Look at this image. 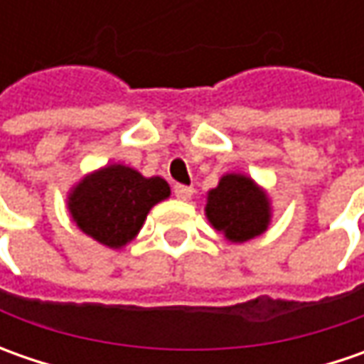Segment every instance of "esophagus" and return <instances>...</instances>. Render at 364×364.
Listing matches in <instances>:
<instances>
[{"label": "esophagus", "instance_id": "esophagus-1", "mask_svg": "<svg viewBox=\"0 0 364 364\" xmlns=\"http://www.w3.org/2000/svg\"><path fill=\"white\" fill-rule=\"evenodd\" d=\"M174 194L176 198H180V200H188V198H192V194H194V188L192 186H184V184H176Z\"/></svg>", "mask_w": 364, "mask_h": 364}]
</instances>
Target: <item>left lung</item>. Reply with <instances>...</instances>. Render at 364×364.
I'll list each match as a JSON object with an SVG mask.
<instances>
[{
	"instance_id": "obj_1",
	"label": "left lung",
	"mask_w": 364,
	"mask_h": 364,
	"mask_svg": "<svg viewBox=\"0 0 364 364\" xmlns=\"http://www.w3.org/2000/svg\"><path fill=\"white\" fill-rule=\"evenodd\" d=\"M206 218L231 243H245L267 231L272 204L265 190L243 174H227L208 192Z\"/></svg>"
}]
</instances>
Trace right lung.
<instances>
[{
	"label": "right lung",
	"instance_id": "add662e5",
	"mask_svg": "<svg viewBox=\"0 0 364 364\" xmlns=\"http://www.w3.org/2000/svg\"><path fill=\"white\" fill-rule=\"evenodd\" d=\"M170 196L168 182L146 178L123 164H111L85 176L68 194V210L77 227L111 249L132 243L151 206Z\"/></svg>",
	"mask_w": 364,
	"mask_h": 364
}]
</instances>
